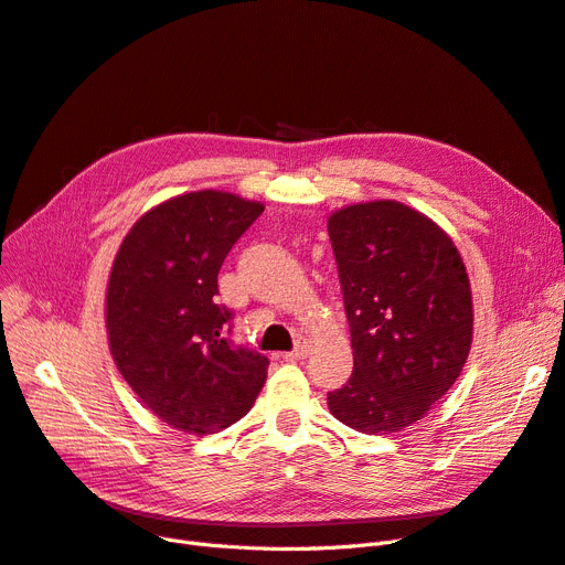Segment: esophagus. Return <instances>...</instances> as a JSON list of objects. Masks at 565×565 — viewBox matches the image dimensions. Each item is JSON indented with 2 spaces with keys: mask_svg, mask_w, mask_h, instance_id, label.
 <instances>
[{
  "mask_svg": "<svg viewBox=\"0 0 565 565\" xmlns=\"http://www.w3.org/2000/svg\"><path fill=\"white\" fill-rule=\"evenodd\" d=\"M307 353H309V344H307V342H298L294 351H286V353H284V359H286V361H290V363H294V361H300V359H305Z\"/></svg>",
  "mask_w": 565,
  "mask_h": 565,
  "instance_id": "1",
  "label": "esophagus"
}]
</instances>
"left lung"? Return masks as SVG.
I'll list each match as a JSON object with an SVG mask.
<instances>
[{"instance_id": "8db88e82", "label": "left lung", "mask_w": 565, "mask_h": 565, "mask_svg": "<svg viewBox=\"0 0 565 565\" xmlns=\"http://www.w3.org/2000/svg\"><path fill=\"white\" fill-rule=\"evenodd\" d=\"M353 374L328 393L330 414L359 433H398L443 398L472 344V290L445 230L395 200L332 212Z\"/></svg>"}]
</instances>
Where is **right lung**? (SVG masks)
I'll return each instance as SVG.
<instances>
[{"label": "right lung", "mask_w": 565, "mask_h": 565, "mask_svg": "<svg viewBox=\"0 0 565 565\" xmlns=\"http://www.w3.org/2000/svg\"><path fill=\"white\" fill-rule=\"evenodd\" d=\"M263 204L195 191L149 209L118 246L104 300L114 363L160 422L191 435L239 422L267 380L263 353L230 340L218 305L227 250Z\"/></svg>", "instance_id": "1"}]
</instances>
